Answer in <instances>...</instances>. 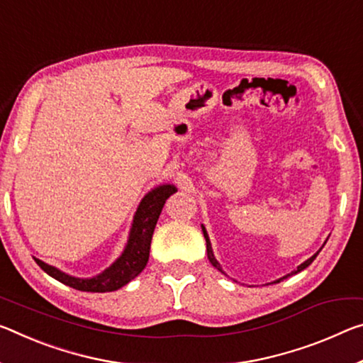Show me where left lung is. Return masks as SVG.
Masks as SVG:
<instances>
[{
  "label": "left lung",
  "instance_id": "1",
  "mask_svg": "<svg viewBox=\"0 0 363 363\" xmlns=\"http://www.w3.org/2000/svg\"><path fill=\"white\" fill-rule=\"evenodd\" d=\"M202 231H203V238H205V240H206V255H208V260H210V263L213 264V267H215L216 269H220V272L221 273H224L223 272V268H221V264L220 263H218V260H216V258H215V254H213V249H211V242H210V238H208V233H206V229H205V226H203V224H202ZM326 244V242H325ZM321 249H323V247H321ZM320 249V250H321ZM320 250L318 252H316V254H313L312 257H310L308 258V260H306V262H303V263H301V264H298V267H297V269H294V272H291L289 274H286V276H283V278H279V279H276V281H273V283H279V281H283L284 278H287V276H292V274H297V273H301L302 272V269H306L307 267H308V264L310 263H312L313 260H315V258H316V255H318L320 254ZM224 274H226V273H224ZM272 283V284H273Z\"/></svg>",
  "mask_w": 363,
  "mask_h": 363
}]
</instances>
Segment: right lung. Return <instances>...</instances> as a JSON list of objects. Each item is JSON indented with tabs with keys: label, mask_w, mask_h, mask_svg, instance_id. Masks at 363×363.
Here are the masks:
<instances>
[{
	"label": "right lung",
	"mask_w": 363,
	"mask_h": 363,
	"mask_svg": "<svg viewBox=\"0 0 363 363\" xmlns=\"http://www.w3.org/2000/svg\"><path fill=\"white\" fill-rule=\"evenodd\" d=\"M174 192H177L174 184H161V186L145 194V197L140 200L139 206H137L123 254L106 269H103L100 274L91 276V278H77V276H71L56 267L38 260V258H35L37 264L51 278L77 291L111 292L119 289V287L130 283L145 268L148 255H150L152 235L155 226H157L160 213L163 210L166 200Z\"/></svg>",
	"instance_id": "obj_1"
}]
</instances>
